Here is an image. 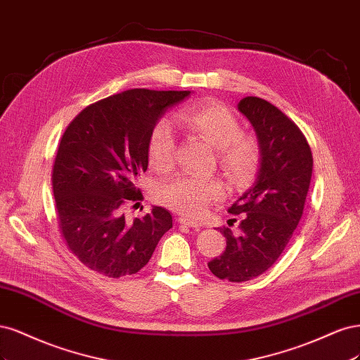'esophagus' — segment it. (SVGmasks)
<instances>
[{
    "mask_svg": "<svg viewBox=\"0 0 360 360\" xmlns=\"http://www.w3.org/2000/svg\"><path fill=\"white\" fill-rule=\"evenodd\" d=\"M178 223L179 224H184V226H188V227H193V229H200L202 224L199 221H195V219H191L188 217H179L178 218Z\"/></svg>",
    "mask_w": 360,
    "mask_h": 360,
    "instance_id": "34e87169",
    "label": "esophagus"
}]
</instances>
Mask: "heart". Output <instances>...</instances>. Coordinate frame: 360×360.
<instances>
[{"mask_svg":"<svg viewBox=\"0 0 360 360\" xmlns=\"http://www.w3.org/2000/svg\"><path fill=\"white\" fill-rule=\"evenodd\" d=\"M181 121L193 136L215 148L218 166L233 182L250 181L259 170L262 153L256 137L240 131L235 113L224 104L203 101L187 106ZM176 142L167 121H158L148 141L149 165L157 172H167L175 165ZM223 194V185L215 178L176 176L157 190L160 203L170 210L197 217Z\"/></svg>","mask_w":360,"mask_h":360,"instance_id":"heart-1","label":"heart"}]
</instances>
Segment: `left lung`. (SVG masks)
<instances>
[{"label": "left lung", "instance_id": "1", "mask_svg": "<svg viewBox=\"0 0 360 360\" xmlns=\"http://www.w3.org/2000/svg\"><path fill=\"white\" fill-rule=\"evenodd\" d=\"M238 109L257 133L262 160L256 182L229 210L242 215L239 233L219 229L226 250L207 263L217 278L231 283L252 280L281 256L304 214L312 175L307 137L285 113L259 97L242 98Z\"/></svg>", "mask_w": 360, "mask_h": 360}]
</instances>
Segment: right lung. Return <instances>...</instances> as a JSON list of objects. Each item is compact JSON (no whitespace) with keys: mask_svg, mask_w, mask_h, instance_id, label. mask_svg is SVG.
I'll use <instances>...</instances> for the list:
<instances>
[{"mask_svg":"<svg viewBox=\"0 0 360 360\" xmlns=\"http://www.w3.org/2000/svg\"><path fill=\"white\" fill-rule=\"evenodd\" d=\"M188 96L129 89L89 104L68 124L52 167L55 211L67 248L88 269L109 278L139 272L172 227L165 207L134 219L124 210L143 199L136 182L148 169L150 130Z\"/></svg>","mask_w":360,"mask_h":360,"instance_id":"right-lung-1","label":"right lung"}]
</instances>
